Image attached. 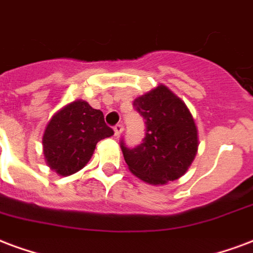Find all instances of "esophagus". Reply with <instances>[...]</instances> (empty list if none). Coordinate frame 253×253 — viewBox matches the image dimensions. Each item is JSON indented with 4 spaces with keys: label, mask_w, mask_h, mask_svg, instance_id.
Instances as JSON below:
<instances>
[{
    "label": "esophagus",
    "mask_w": 253,
    "mask_h": 253,
    "mask_svg": "<svg viewBox=\"0 0 253 253\" xmlns=\"http://www.w3.org/2000/svg\"><path fill=\"white\" fill-rule=\"evenodd\" d=\"M123 131V126L122 125H117V126H114V132H115V136H119Z\"/></svg>",
    "instance_id": "obj_1"
}]
</instances>
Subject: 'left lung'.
<instances>
[{
  "label": "left lung",
  "mask_w": 253,
  "mask_h": 253,
  "mask_svg": "<svg viewBox=\"0 0 253 253\" xmlns=\"http://www.w3.org/2000/svg\"><path fill=\"white\" fill-rule=\"evenodd\" d=\"M146 125L143 142L121 149L128 169L151 185H165L182 177L197 154V127L192 114L168 87L158 85L134 100Z\"/></svg>",
  "instance_id": "1"
}]
</instances>
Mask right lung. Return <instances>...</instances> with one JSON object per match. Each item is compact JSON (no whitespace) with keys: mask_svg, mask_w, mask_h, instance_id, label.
<instances>
[{"mask_svg":"<svg viewBox=\"0 0 253 253\" xmlns=\"http://www.w3.org/2000/svg\"><path fill=\"white\" fill-rule=\"evenodd\" d=\"M114 134L100 110L84 100L69 103L50 118L42 135L48 166L60 175H71L88 164L100 139Z\"/></svg>","mask_w":253,"mask_h":253,"instance_id":"right-lung-1","label":"right lung"}]
</instances>
